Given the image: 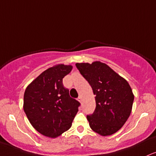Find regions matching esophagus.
<instances>
[{"instance_id": "1", "label": "esophagus", "mask_w": 156, "mask_h": 156, "mask_svg": "<svg viewBox=\"0 0 156 156\" xmlns=\"http://www.w3.org/2000/svg\"><path fill=\"white\" fill-rule=\"evenodd\" d=\"M78 101H79V102H81V101H82V98H81V96H79V97L78 98Z\"/></svg>"}]
</instances>
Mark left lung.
<instances>
[{"label":"left lung","instance_id":"left-lung-1","mask_svg":"<svg viewBox=\"0 0 156 156\" xmlns=\"http://www.w3.org/2000/svg\"><path fill=\"white\" fill-rule=\"evenodd\" d=\"M76 67L88 81L95 95L96 107L87 115L90 126L103 136L119 130L131 113L134 95L128 82L106 64L77 63Z\"/></svg>","mask_w":156,"mask_h":156}]
</instances>
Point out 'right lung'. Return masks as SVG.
I'll use <instances>...</instances> for the list:
<instances>
[{"label":"right lung","instance_id":"obj_1","mask_svg":"<svg viewBox=\"0 0 156 156\" xmlns=\"http://www.w3.org/2000/svg\"><path fill=\"white\" fill-rule=\"evenodd\" d=\"M72 69L64 64L49 68L26 89L23 110L32 126L44 136H61L71 127L78 112L81 104L63 85V78Z\"/></svg>","mask_w":156,"mask_h":156}]
</instances>
